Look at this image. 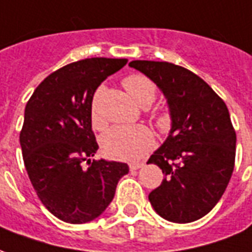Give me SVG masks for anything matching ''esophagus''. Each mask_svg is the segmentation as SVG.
<instances>
[{
	"mask_svg": "<svg viewBox=\"0 0 252 252\" xmlns=\"http://www.w3.org/2000/svg\"><path fill=\"white\" fill-rule=\"evenodd\" d=\"M143 165H144L143 162H133V163H129V169H131V170H138V169L142 168Z\"/></svg>",
	"mask_w": 252,
	"mask_h": 252,
	"instance_id": "esophagus-1",
	"label": "esophagus"
}]
</instances>
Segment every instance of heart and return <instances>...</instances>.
I'll use <instances>...</instances> for the list:
<instances>
[{"label":"heart","mask_w":252,"mask_h":252,"mask_svg":"<svg viewBox=\"0 0 252 252\" xmlns=\"http://www.w3.org/2000/svg\"><path fill=\"white\" fill-rule=\"evenodd\" d=\"M123 84L139 106L149 108L156 101V86L146 76L131 75L124 79ZM103 94H105V87L101 86L98 87L93 96L90 117L94 128H102L105 124V119L101 110ZM157 123L161 126H166L168 119L158 117ZM153 146H154V135L147 126H113L105 132L101 138V147L105 156L121 161H138L151 150Z\"/></svg>","instance_id":"1"}]
</instances>
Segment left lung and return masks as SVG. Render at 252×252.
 Wrapping results in <instances>:
<instances>
[{"mask_svg":"<svg viewBox=\"0 0 252 252\" xmlns=\"http://www.w3.org/2000/svg\"><path fill=\"white\" fill-rule=\"evenodd\" d=\"M151 79L168 101L172 126L147 163L165 179L149 195L151 206L170 222L199 220L221 199L235 168L236 132L225 102L193 72L172 63H129Z\"/></svg>","mask_w":252,"mask_h":252,"instance_id":"1","label":"left lung"}]
</instances>
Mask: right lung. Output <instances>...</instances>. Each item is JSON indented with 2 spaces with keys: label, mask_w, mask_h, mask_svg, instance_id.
Instances as JSON below:
<instances>
[{
  "label": "right lung",
  "mask_w": 252,
  "mask_h": 252,
  "mask_svg": "<svg viewBox=\"0 0 252 252\" xmlns=\"http://www.w3.org/2000/svg\"><path fill=\"white\" fill-rule=\"evenodd\" d=\"M126 63L94 57L65 65L35 89L26 105L20 132L24 166L40 202L61 221L84 224L99 217L129 172L124 162L91 159L98 143L90 117L95 90Z\"/></svg>",
  "instance_id": "1"
}]
</instances>
